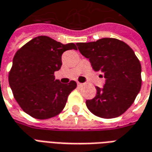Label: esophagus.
Returning a JSON list of instances; mask_svg holds the SVG:
<instances>
[{
    "label": "esophagus",
    "instance_id": "esophagus-1",
    "mask_svg": "<svg viewBox=\"0 0 152 152\" xmlns=\"http://www.w3.org/2000/svg\"><path fill=\"white\" fill-rule=\"evenodd\" d=\"M77 86H79V87H80V86H83V84H82V83H80V82H77Z\"/></svg>",
    "mask_w": 152,
    "mask_h": 152
}]
</instances>
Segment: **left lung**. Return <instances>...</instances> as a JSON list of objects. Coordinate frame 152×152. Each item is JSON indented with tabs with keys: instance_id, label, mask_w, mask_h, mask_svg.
<instances>
[{
	"instance_id": "8db88e82",
	"label": "left lung",
	"mask_w": 152,
	"mask_h": 152,
	"mask_svg": "<svg viewBox=\"0 0 152 152\" xmlns=\"http://www.w3.org/2000/svg\"><path fill=\"white\" fill-rule=\"evenodd\" d=\"M76 45L93 69L103 73L106 78L102 89L96 87L95 97L86 100L88 109L101 118L120 116L133 104L142 86V67L134 50L115 38Z\"/></svg>"
}]
</instances>
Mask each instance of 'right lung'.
<instances>
[{
	"label": "right lung",
	"instance_id": "1",
	"mask_svg": "<svg viewBox=\"0 0 152 152\" xmlns=\"http://www.w3.org/2000/svg\"><path fill=\"white\" fill-rule=\"evenodd\" d=\"M69 50H77L76 45H63L49 37L40 36L16 52L9 83L15 100L27 114L45 120L63 110L76 83L74 80L61 83L55 80L54 72L61 68L62 54Z\"/></svg>",
	"mask_w": 152,
	"mask_h": 152
}]
</instances>
